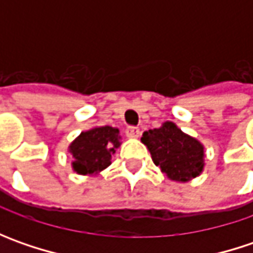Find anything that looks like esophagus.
<instances>
[{"label":"esophagus","instance_id":"obj_1","mask_svg":"<svg viewBox=\"0 0 253 253\" xmlns=\"http://www.w3.org/2000/svg\"><path fill=\"white\" fill-rule=\"evenodd\" d=\"M125 135H126L128 138L136 139V138H139V135H141V131H139V128H135V126H129V128H126V131H125Z\"/></svg>","mask_w":253,"mask_h":253}]
</instances>
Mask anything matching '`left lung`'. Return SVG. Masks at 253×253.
<instances>
[{
    "label": "left lung",
    "instance_id": "8db88e82",
    "mask_svg": "<svg viewBox=\"0 0 253 253\" xmlns=\"http://www.w3.org/2000/svg\"><path fill=\"white\" fill-rule=\"evenodd\" d=\"M142 143L151 152L152 161L168 179L187 183L199 177L206 166V149L197 139L183 132L171 121L142 133Z\"/></svg>",
    "mask_w": 253,
    "mask_h": 253
}]
</instances>
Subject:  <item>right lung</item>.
<instances>
[{
	"label": "right lung",
	"instance_id": "1",
	"mask_svg": "<svg viewBox=\"0 0 253 253\" xmlns=\"http://www.w3.org/2000/svg\"><path fill=\"white\" fill-rule=\"evenodd\" d=\"M121 143L120 129L110 125L83 131L69 145V153L73 156L72 169L82 176H97L111 165Z\"/></svg>",
	"mask_w": 253,
	"mask_h": 253
}]
</instances>
